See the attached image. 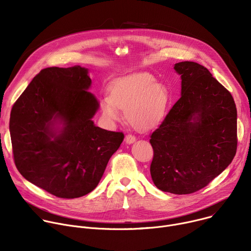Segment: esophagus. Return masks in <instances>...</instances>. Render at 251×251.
<instances>
[{"mask_svg":"<svg viewBox=\"0 0 251 251\" xmlns=\"http://www.w3.org/2000/svg\"><path fill=\"white\" fill-rule=\"evenodd\" d=\"M125 141H126L127 144H132V143H134V142L136 141V138H135V136L132 135V134H127V135L125 136Z\"/></svg>","mask_w":251,"mask_h":251,"instance_id":"esophagus-1","label":"esophagus"}]
</instances>
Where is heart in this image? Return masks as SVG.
Listing matches in <instances>:
<instances>
[{"instance_id":"obj_1","label":"heart","mask_w":251,"mask_h":251,"mask_svg":"<svg viewBox=\"0 0 251 251\" xmlns=\"http://www.w3.org/2000/svg\"><path fill=\"white\" fill-rule=\"evenodd\" d=\"M170 94L165 85L156 82L150 74H136L116 79L109 87L108 97L101 100L103 116L110 121L120 118L124 109L126 120L135 128L150 129L166 115Z\"/></svg>"}]
</instances>
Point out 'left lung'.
I'll return each instance as SVG.
<instances>
[{
  "label": "left lung",
  "instance_id": "1",
  "mask_svg": "<svg viewBox=\"0 0 251 251\" xmlns=\"http://www.w3.org/2000/svg\"><path fill=\"white\" fill-rule=\"evenodd\" d=\"M182 96L151 134L155 186L187 195L207 186L233 160L237 112L230 92L208 69L194 61L177 62Z\"/></svg>",
  "mask_w": 251,
  "mask_h": 251
}]
</instances>
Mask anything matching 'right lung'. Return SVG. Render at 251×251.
Returning a JSON list of instances; mask_svg holds the SVG:
<instances>
[{
  "label": "right lung",
  "instance_id": "add662e5",
  "mask_svg": "<svg viewBox=\"0 0 251 251\" xmlns=\"http://www.w3.org/2000/svg\"><path fill=\"white\" fill-rule=\"evenodd\" d=\"M91 79L79 65L48 67L15 102L10 118L14 161L21 175L61 199H75L98 185L123 132L101 129L91 118L98 109L87 91ZM63 128L58 130L55 124Z\"/></svg>",
  "mask_w": 251,
  "mask_h": 251
}]
</instances>
